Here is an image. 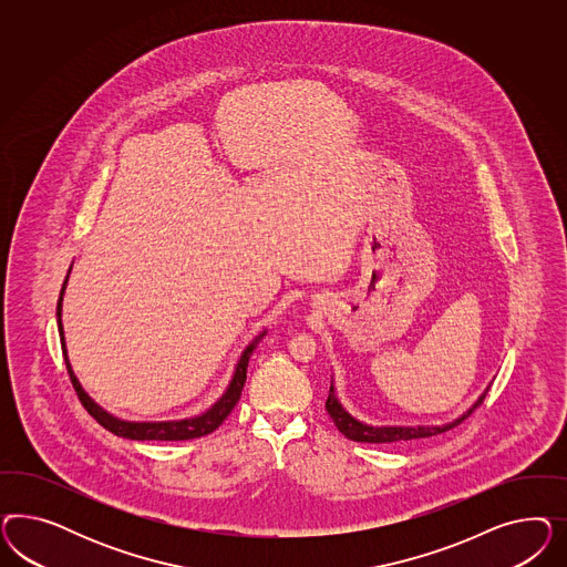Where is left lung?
<instances>
[{
  "label": "left lung",
  "mask_w": 567,
  "mask_h": 567,
  "mask_svg": "<svg viewBox=\"0 0 567 567\" xmlns=\"http://www.w3.org/2000/svg\"><path fill=\"white\" fill-rule=\"evenodd\" d=\"M486 393H488V389L478 396V401L464 415H460L457 420L443 424V426H370V424H363L360 420H355L351 413H347V410L334 395V386H332V380H330L327 412L332 417L334 426L341 430L349 441H355V443H399V441H412V439H429L434 434L455 429L457 424L464 422L465 417H470L478 405H482Z\"/></svg>",
  "instance_id": "8db88e82"
}]
</instances>
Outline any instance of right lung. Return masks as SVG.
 Instances as JSON below:
<instances>
[{
  "label": "right lung",
  "mask_w": 567,
  "mask_h": 567,
  "mask_svg": "<svg viewBox=\"0 0 567 567\" xmlns=\"http://www.w3.org/2000/svg\"><path fill=\"white\" fill-rule=\"evenodd\" d=\"M69 275H66V280H64L62 291H60V299H58V311H55L58 313V332H60V341H62V353H64V361H66L70 382H72L76 395L81 399L83 408L97 420V424H102L103 429L114 432L116 436L131 439V441H189V439L206 436L209 432L218 429L224 420L228 417V413L233 412L235 405L239 403L240 391H243V384H245V378H247L249 358H251V353L258 347L259 341L264 339L266 330L259 332L258 337L245 347L226 393L207 412L195 415V417H187V420H174V422H126V420H118L112 413L102 410L91 396L86 395L79 378L74 377V372H72L69 353H66V341H64V327H62V299H64V291H66Z\"/></svg>",
  "instance_id": "1"
}]
</instances>
